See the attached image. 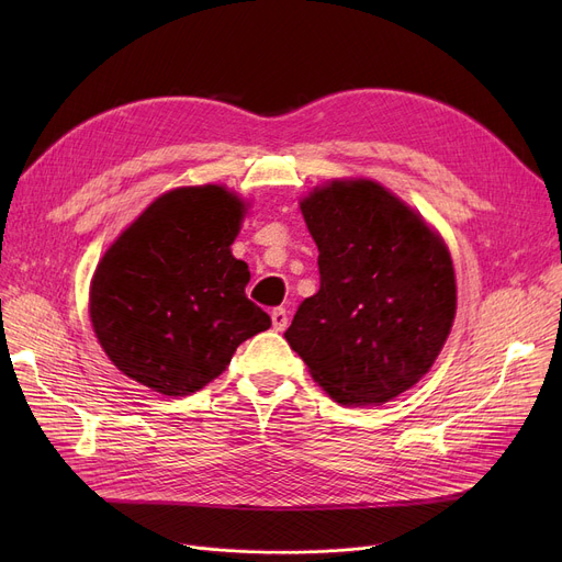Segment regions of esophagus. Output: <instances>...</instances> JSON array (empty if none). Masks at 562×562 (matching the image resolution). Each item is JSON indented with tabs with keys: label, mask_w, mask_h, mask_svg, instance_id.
<instances>
[{
	"label": "esophagus",
	"mask_w": 562,
	"mask_h": 562,
	"mask_svg": "<svg viewBox=\"0 0 562 562\" xmlns=\"http://www.w3.org/2000/svg\"><path fill=\"white\" fill-rule=\"evenodd\" d=\"M271 321H273V328H276L278 333L286 330V326H289V316H286V310H284V307H276V310L271 312Z\"/></svg>",
	"instance_id": "34e87169"
}]
</instances>
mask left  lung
Returning <instances> with one entry per match:
<instances>
[{
	"instance_id": "1",
	"label": "left lung",
	"mask_w": 562,
	"mask_h": 562,
	"mask_svg": "<svg viewBox=\"0 0 562 562\" xmlns=\"http://www.w3.org/2000/svg\"><path fill=\"white\" fill-rule=\"evenodd\" d=\"M301 212L318 248L321 286L284 339L337 403H387L428 373L451 333L449 248L371 180L318 187Z\"/></svg>"
}]
</instances>
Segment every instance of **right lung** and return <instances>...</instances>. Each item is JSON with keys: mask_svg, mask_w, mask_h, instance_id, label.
I'll return each mask as SVG.
<instances>
[{"mask_svg": "<svg viewBox=\"0 0 562 562\" xmlns=\"http://www.w3.org/2000/svg\"><path fill=\"white\" fill-rule=\"evenodd\" d=\"M244 214L225 187H182L159 195L104 252L88 312L127 378L189 396L227 369L239 344L271 328L246 296L248 263L229 250Z\"/></svg>", "mask_w": 562, "mask_h": 562, "instance_id": "obj_1", "label": "right lung"}]
</instances>
